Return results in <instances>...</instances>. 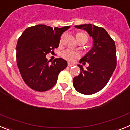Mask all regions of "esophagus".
Returning <instances> with one entry per match:
<instances>
[{
    "instance_id": "34e87169",
    "label": "esophagus",
    "mask_w": 130,
    "mask_h": 130,
    "mask_svg": "<svg viewBox=\"0 0 130 130\" xmlns=\"http://www.w3.org/2000/svg\"><path fill=\"white\" fill-rule=\"evenodd\" d=\"M73 66V64H72V63L70 62H68V66H69V67H72V66Z\"/></svg>"
}]
</instances>
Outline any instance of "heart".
<instances>
[{
  "mask_svg": "<svg viewBox=\"0 0 130 130\" xmlns=\"http://www.w3.org/2000/svg\"><path fill=\"white\" fill-rule=\"evenodd\" d=\"M76 38L77 41L83 40L84 42H87L88 40V36L85 33H77L76 34ZM61 56L64 59L67 60L70 62H73L75 58L79 57V53L77 51H74L71 49H66L62 53Z\"/></svg>",
  "mask_w": 130,
  "mask_h": 130,
  "instance_id": "heart-1",
  "label": "heart"
}]
</instances>
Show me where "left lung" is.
Listing matches in <instances>:
<instances>
[{"instance_id": "1", "label": "left lung", "mask_w": 130, "mask_h": 130, "mask_svg": "<svg viewBox=\"0 0 130 130\" xmlns=\"http://www.w3.org/2000/svg\"><path fill=\"white\" fill-rule=\"evenodd\" d=\"M75 28L87 31L93 39V46L79 62L88 63L84 70L82 65L77 66L81 73L73 79L75 90L85 95H90L104 88L117 65L116 47L115 42L104 28L92 24L75 25Z\"/></svg>"}]
</instances>
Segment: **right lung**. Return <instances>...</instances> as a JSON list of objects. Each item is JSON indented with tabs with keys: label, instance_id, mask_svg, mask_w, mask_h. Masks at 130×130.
<instances>
[{
	"label": "right lung",
	"instance_id": "1",
	"mask_svg": "<svg viewBox=\"0 0 130 130\" xmlns=\"http://www.w3.org/2000/svg\"><path fill=\"white\" fill-rule=\"evenodd\" d=\"M70 26L62 28L38 25L26 28L16 46L18 68L25 83L32 89L44 92L57 83L59 73L67 67L61 58L48 61L46 55L58 47L62 34Z\"/></svg>",
	"mask_w": 130,
	"mask_h": 130
}]
</instances>
